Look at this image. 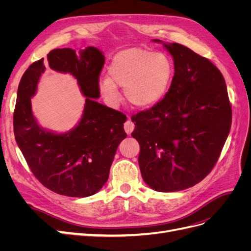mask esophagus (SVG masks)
Instances as JSON below:
<instances>
[{
  "mask_svg": "<svg viewBox=\"0 0 251 251\" xmlns=\"http://www.w3.org/2000/svg\"><path fill=\"white\" fill-rule=\"evenodd\" d=\"M134 127H135V125L133 124V121L131 119H127L125 124V131L127 134H131L134 130Z\"/></svg>",
  "mask_w": 251,
  "mask_h": 251,
  "instance_id": "34e87169",
  "label": "esophagus"
}]
</instances>
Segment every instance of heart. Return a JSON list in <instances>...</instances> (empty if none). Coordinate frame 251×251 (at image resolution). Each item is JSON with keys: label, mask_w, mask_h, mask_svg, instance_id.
<instances>
[{"label": "heart", "mask_w": 251, "mask_h": 251, "mask_svg": "<svg viewBox=\"0 0 251 251\" xmlns=\"http://www.w3.org/2000/svg\"><path fill=\"white\" fill-rule=\"evenodd\" d=\"M108 73L109 77L101 78L98 83L107 100L117 101V87H121L125 88L128 102L137 108H151L168 93L174 67L164 53L131 48L118 52L113 57Z\"/></svg>", "instance_id": "b5f03b06"}]
</instances>
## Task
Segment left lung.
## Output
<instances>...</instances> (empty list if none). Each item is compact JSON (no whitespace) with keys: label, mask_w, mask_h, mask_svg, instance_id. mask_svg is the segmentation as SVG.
<instances>
[{"label":"left lung","mask_w":251,"mask_h":251,"mask_svg":"<svg viewBox=\"0 0 251 251\" xmlns=\"http://www.w3.org/2000/svg\"><path fill=\"white\" fill-rule=\"evenodd\" d=\"M163 46L174 59L172 85L162 100L132 116V137L144 182L169 193L196 185L214 169L230 131L231 104L214 64L183 45Z\"/></svg>","instance_id":"8db88e82"}]
</instances>
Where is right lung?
I'll use <instances>...</instances> for the list:
<instances>
[{
  "label": "right lung",
  "mask_w": 251,
  "mask_h": 251,
  "mask_svg": "<svg viewBox=\"0 0 251 251\" xmlns=\"http://www.w3.org/2000/svg\"><path fill=\"white\" fill-rule=\"evenodd\" d=\"M103 64L104 56L94 47L78 52L54 49L47 59L30 65L21 78L13 113L14 136L35 178L58 195L96 194L107 182L116 150L126 137L125 114L96 101ZM46 66L73 75L87 97L79 125L65 134L46 131L32 114L31 97Z\"/></svg>",
  "instance_id": "obj_1"
}]
</instances>
